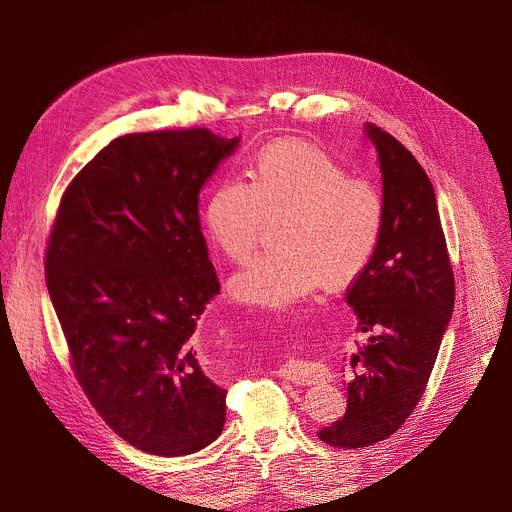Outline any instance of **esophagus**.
I'll list each match as a JSON object with an SVG mask.
<instances>
[{
	"mask_svg": "<svg viewBox=\"0 0 512 512\" xmlns=\"http://www.w3.org/2000/svg\"><path fill=\"white\" fill-rule=\"evenodd\" d=\"M278 373H280V378L290 380L294 384H301V386L315 384L317 380H321V369L317 367V363H311V361L292 359L286 365H282Z\"/></svg>",
	"mask_w": 512,
	"mask_h": 512,
	"instance_id": "obj_1",
	"label": "esophagus"
}]
</instances>
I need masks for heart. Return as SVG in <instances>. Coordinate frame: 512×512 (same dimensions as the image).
<instances>
[{
  "mask_svg": "<svg viewBox=\"0 0 512 512\" xmlns=\"http://www.w3.org/2000/svg\"><path fill=\"white\" fill-rule=\"evenodd\" d=\"M378 188L348 172L324 149L301 141L263 147L247 168V184L224 180L205 201L209 240L228 261L245 263L267 222H276L278 247L232 276V299L284 309L305 299L319 280L340 286L355 280L384 232Z\"/></svg>",
  "mask_w": 512,
  "mask_h": 512,
  "instance_id": "1",
  "label": "heart"
}]
</instances>
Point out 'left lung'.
Returning <instances> with one entry per match:
<instances>
[{
  "label": "left lung",
  "mask_w": 512,
  "mask_h": 512,
  "mask_svg": "<svg viewBox=\"0 0 512 512\" xmlns=\"http://www.w3.org/2000/svg\"><path fill=\"white\" fill-rule=\"evenodd\" d=\"M378 151L384 232L346 290L367 342L351 357L344 417L321 427V442L363 448L392 436L425 392L454 309V276L434 186L405 145L365 124Z\"/></svg>",
  "instance_id": "8db88e82"
}]
</instances>
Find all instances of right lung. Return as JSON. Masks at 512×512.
Masks as SVG:
<instances>
[{"label":"right lung","instance_id":"obj_1","mask_svg":"<svg viewBox=\"0 0 512 512\" xmlns=\"http://www.w3.org/2000/svg\"><path fill=\"white\" fill-rule=\"evenodd\" d=\"M240 139L207 128L124 134L66 188L49 236L47 290L72 369L114 432L149 454L209 446L226 392L205 373L195 330L220 282L199 193Z\"/></svg>","mask_w":512,"mask_h":512}]
</instances>
